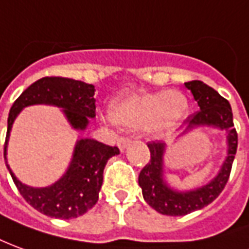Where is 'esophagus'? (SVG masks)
Listing matches in <instances>:
<instances>
[{
	"label": "esophagus",
	"instance_id": "obj_1",
	"mask_svg": "<svg viewBox=\"0 0 249 249\" xmlns=\"http://www.w3.org/2000/svg\"><path fill=\"white\" fill-rule=\"evenodd\" d=\"M130 142H132V140H130V137L128 136H120L119 140H117V144H119V148L123 151V149H125L128 145H129Z\"/></svg>",
	"mask_w": 249,
	"mask_h": 249
}]
</instances>
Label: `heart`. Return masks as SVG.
Masks as SVG:
<instances>
[{"label": "heart", "mask_w": 249, "mask_h": 249, "mask_svg": "<svg viewBox=\"0 0 249 249\" xmlns=\"http://www.w3.org/2000/svg\"><path fill=\"white\" fill-rule=\"evenodd\" d=\"M189 110V102L178 91H160L135 95L116 102L112 107L114 121L126 126H149L164 130L178 125Z\"/></svg>", "instance_id": "obj_1"}]
</instances>
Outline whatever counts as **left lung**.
<instances>
[{"label": "left lung", "mask_w": 249, "mask_h": 249, "mask_svg": "<svg viewBox=\"0 0 249 249\" xmlns=\"http://www.w3.org/2000/svg\"><path fill=\"white\" fill-rule=\"evenodd\" d=\"M185 86L190 90L194 100L197 101L199 110L186 119V129L194 125H214L228 132V158L224 161L220 174L209 185L198 190L179 191L171 190L163 182V151L164 142H149L151 159L142 167L139 175V185L142 187V197L151 208L166 215H185L191 212L202 209L214 201L221 194L227 185L234 155L237 151V132L233 124V114L231 104L218 94L214 89L201 81L186 82Z\"/></svg>", "instance_id": "1"}]
</instances>
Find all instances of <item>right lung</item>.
I'll list each match as a JSON object with an SVG mask.
<instances>
[{"label":"right lung","instance_id":"1","mask_svg":"<svg viewBox=\"0 0 249 249\" xmlns=\"http://www.w3.org/2000/svg\"><path fill=\"white\" fill-rule=\"evenodd\" d=\"M35 104H50L63 107L71 125L75 129H85L89 117H95L94 86L64 76H44L25 89L10 107L3 145L5 163L6 144L16 116L21 112L22 107ZM119 154L117 147L91 139H82L76 142L74 158L63 178L43 189L22 185L8 164L6 167L17 190L32 208L50 217L70 220L82 215L94 206L98 201L107 159Z\"/></svg>","mask_w":249,"mask_h":249}]
</instances>
